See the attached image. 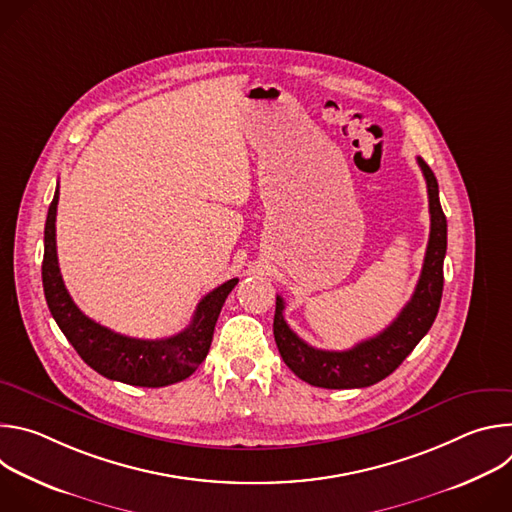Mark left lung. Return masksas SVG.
Wrapping results in <instances>:
<instances>
[{"label": "left lung", "instance_id": "8db88e82", "mask_svg": "<svg viewBox=\"0 0 512 512\" xmlns=\"http://www.w3.org/2000/svg\"><path fill=\"white\" fill-rule=\"evenodd\" d=\"M429 196L431 229L419 281L401 314L377 336L362 340L350 350H320L304 342L283 318L285 302L275 300L273 336L287 367L302 381L322 389H360L389 377L429 332L444 291V257L448 223L440 204V190L431 168L417 158Z\"/></svg>", "mask_w": 512, "mask_h": 512}]
</instances>
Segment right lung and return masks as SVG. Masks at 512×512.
<instances>
[{"label": "right lung", "instance_id": "add662e5", "mask_svg": "<svg viewBox=\"0 0 512 512\" xmlns=\"http://www.w3.org/2000/svg\"><path fill=\"white\" fill-rule=\"evenodd\" d=\"M56 204L58 186L44 227L42 285L50 314L66 340L93 371L111 381L133 387H166L188 379L206 358L218 314L239 279L233 277L206 294L196 306L190 326L176 336L141 340L117 334L85 316L68 296L56 257Z\"/></svg>", "mask_w": 512, "mask_h": 512}]
</instances>
